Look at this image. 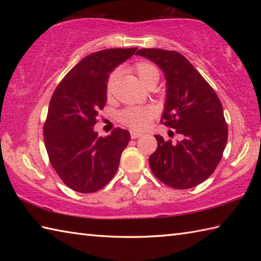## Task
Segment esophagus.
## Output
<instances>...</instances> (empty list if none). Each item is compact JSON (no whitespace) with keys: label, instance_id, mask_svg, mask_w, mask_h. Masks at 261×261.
Instances as JSON below:
<instances>
[{"label":"esophagus","instance_id":"obj_1","mask_svg":"<svg viewBox=\"0 0 261 261\" xmlns=\"http://www.w3.org/2000/svg\"><path fill=\"white\" fill-rule=\"evenodd\" d=\"M141 136H142V134H140V132L131 131V138H132V139H137V138H140Z\"/></svg>","mask_w":261,"mask_h":261}]
</instances>
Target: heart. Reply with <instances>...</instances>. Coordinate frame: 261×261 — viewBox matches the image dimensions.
<instances>
[{"instance_id": "b5f03b06", "label": "heart", "mask_w": 261, "mask_h": 261, "mask_svg": "<svg viewBox=\"0 0 261 261\" xmlns=\"http://www.w3.org/2000/svg\"><path fill=\"white\" fill-rule=\"evenodd\" d=\"M132 70L135 71L141 84L146 87L150 84H157L159 73L153 65L147 62L137 63ZM119 71L114 70L110 74L107 82V94L110 96L113 93L115 83L118 81ZM153 118V110L151 108H127L120 113V121L134 130H143Z\"/></svg>"}]
</instances>
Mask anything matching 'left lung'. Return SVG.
Instances as JSON below:
<instances>
[{
	"instance_id": "1",
	"label": "left lung",
	"mask_w": 261,
	"mask_h": 261,
	"mask_svg": "<svg viewBox=\"0 0 261 261\" xmlns=\"http://www.w3.org/2000/svg\"><path fill=\"white\" fill-rule=\"evenodd\" d=\"M164 71L167 81L162 123L180 136L176 143L154 136L158 147L149 166L164 184L186 190L201 184L218 167L228 141V125L216 93L194 66L177 51L140 49Z\"/></svg>"
}]
</instances>
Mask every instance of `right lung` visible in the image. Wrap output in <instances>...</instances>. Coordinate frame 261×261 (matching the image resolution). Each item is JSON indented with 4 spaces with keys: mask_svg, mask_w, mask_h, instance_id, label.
I'll return each mask as SVG.
<instances>
[{
    "mask_svg": "<svg viewBox=\"0 0 261 261\" xmlns=\"http://www.w3.org/2000/svg\"><path fill=\"white\" fill-rule=\"evenodd\" d=\"M137 49L113 48L88 55L53 94L43 125L45 146L53 168L73 191L101 190L118 170L121 153L130 141L129 131L116 127L102 138L93 126L107 103L110 73Z\"/></svg>",
    "mask_w": 261,
    "mask_h": 261,
    "instance_id": "obj_1",
    "label": "right lung"
}]
</instances>
